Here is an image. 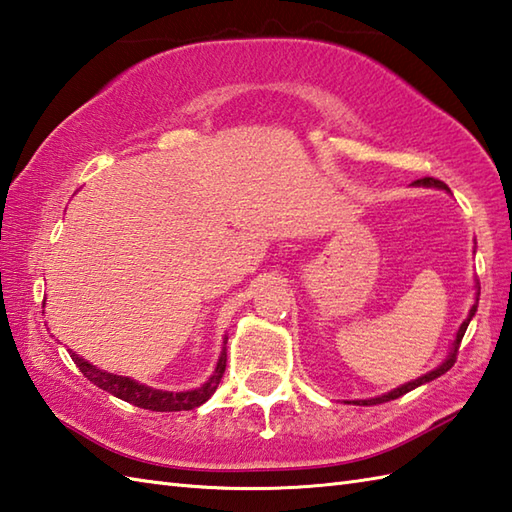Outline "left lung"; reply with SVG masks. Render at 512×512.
I'll use <instances>...</instances> for the list:
<instances>
[{
	"mask_svg": "<svg viewBox=\"0 0 512 512\" xmlns=\"http://www.w3.org/2000/svg\"><path fill=\"white\" fill-rule=\"evenodd\" d=\"M416 184H424V187H440V189H447V184H444L442 180H436V178H422V180H416ZM475 310H477V303H475V306L471 308V312H469V319H466V321L460 325L458 336H455V341H453L451 356H449L447 361H444L438 369H433V372L420 376L418 380H411V383L402 385V387H398V389H394V391H389V394H385V396H378V398H372V400H356V405H378V402H387V400L400 398L402 394H407V391L416 389L418 385H422V383H429V380L442 376L444 372H449V369H451V367H453V363H455V356H458V347H460V343H462V336H464L466 328H469V321H471V317L475 314Z\"/></svg>",
	"mask_w": 512,
	"mask_h": 512,
	"instance_id": "1",
	"label": "left lung"
}]
</instances>
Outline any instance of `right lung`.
<instances>
[{"instance_id":"1","label":"right lung","mask_w":512,"mask_h":512,"mask_svg":"<svg viewBox=\"0 0 512 512\" xmlns=\"http://www.w3.org/2000/svg\"><path fill=\"white\" fill-rule=\"evenodd\" d=\"M70 356L76 363V367L81 369V374L88 378L90 383H94L96 387H101L105 391H110V394L116 398L132 402V405L149 409V411H189V409L200 407L202 402H206L213 396V391L217 389V385H220L224 369H226V350H224L220 356V363H217V367H215V374L206 380V385H202L200 389L171 394V391H160V389L138 385L132 378L107 374V372H103V369H96L88 361H83V358L76 356L74 352H70Z\"/></svg>"}]
</instances>
